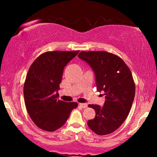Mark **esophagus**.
Wrapping results in <instances>:
<instances>
[{
	"mask_svg": "<svg viewBox=\"0 0 157 157\" xmlns=\"http://www.w3.org/2000/svg\"><path fill=\"white\" fill-rule=\"evenodd\" d=\"M80 106L82 107V108H86L87 104H85V103H81V104H80Z\"/></svg>",
	"mask_w": 157,
	"mask_h": 157,
	"instance_id": "1",
	"label": "esophagus"
}]
</instances>
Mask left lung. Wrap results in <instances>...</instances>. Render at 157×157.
I'll return each instance as SVG.
<instances>
[{
	"label": "left lung",
	"mask_w": 157,
	"mask_h": 157,
	"mask_svg": "<svg viewBox=\"0 0 157 157\" xmlns=\"http://www.w3.org/2000/svg\"><path fill=\"white\" fill-rule=\"evenodd\" d=\"M78 57L90 66L96 89L106 95L103 106L89 105L96 116L88 126L98 135L111 134L123 124L132 108L135 96L132 72L121 58L106 51H81Z\"/></svg>",
	"instance_id": "obj_1"
}]
</instances>
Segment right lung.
<instances>
[{"label": "right lung", "instance_id": "right-lung-1", "mask_svg": "<svg viewBox=\"0 0 157 157\" xmlns=\"http://www.w3.org/2000/svg\"><path fill=\"white\" fill-rule=\"evenodd\" d=\"M79 51H48L39 56L30 67L23 86L25 107L38 127L48 132L61 128L76 102L58 100L63 72Z\"/></svg>", "mask_w": 157, "mask_h": 157}]
</instances>
